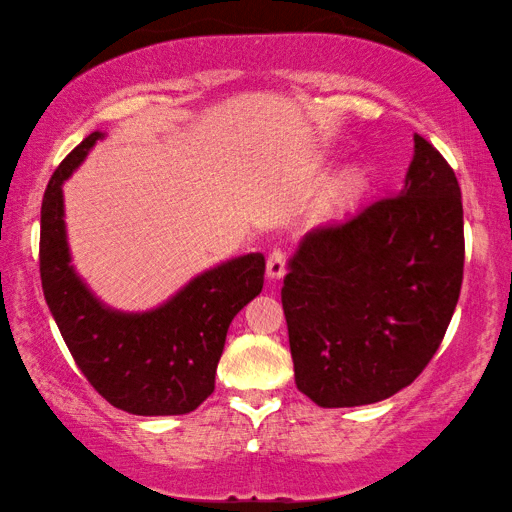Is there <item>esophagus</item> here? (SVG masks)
I'll use <instances>...</instances> for the list:
<instances>
[{"label": "esophagus", "mask_w": 512, "mask_h": 512, "mask_svg": "<svg viewBox=\"0 0 512 512\" xmlns=\"http://www.w3.org/2000/svg\"><path fill=\"white\" fill-rule=\"evenodd\" d=\"M284 273H287V253L277 248L266 259V275L268 280H280Z\"/></svg>", "instance_id": "obj_1"}]
</instances>
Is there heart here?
I'll list each match as a JSON object with an SVG mask.
<instances>
[{
  "mask_svg": "<svg viewBox=\"0 0 512 512\" xmlns=\"http://www.w3.org/2000/svg\"><path fill=\"white\" fill-rule=\"evenodd\" d=\"M361 187H363V180H361L359 173L357 171H345L334 185L336 203H341V205L350 203L352 198L361 192Z\"/></svg>",
  "mask_w": 512,
  "mask_h": 512,
  "instance_id": "heart-1",
  "label": "heart"
}]
</instances>
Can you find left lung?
Segmentation results:
<instances>
[{
  "label": "left lung",
  "mask_w": 512,
  "mask_h": 512,
  "mask_svg": "<svg viewBox=\"0 0 512 512\" xmlns=\"http://www.w3.org/2000/svg\"><path fill=\"white\" fill-rule=\"evenodd\" d=\"M400 194L307 232L284 277L296 386L323 409L375 404L427 368L463 284L456 173L420 135Z\"/></svg>",
  "instance_id": "1"
}]
</instances>
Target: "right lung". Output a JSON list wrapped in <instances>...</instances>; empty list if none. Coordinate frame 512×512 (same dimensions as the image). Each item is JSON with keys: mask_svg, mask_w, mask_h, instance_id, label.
Instances as JSON below:
<instances>
[{"mask_svg": "<svg viewBox=\"0 0 512 512\" xmlns=\"http://www.w3.org/2000/svg\"><path fill=\"white\" fill-rule=\"evenodd\" d=\"M103 133H92L58 164L42 198L40 277L51 316L76 366L101 397L133 415H183L214 391L225 334L264 287V255L228 259L196 275L151 311L103 305L67 246L63 183Z\"/></svg>", "mask_w": 512, "mask_h": 512, "instance_id": "right-lung-1", "label": "right lung"}]
</instances>
